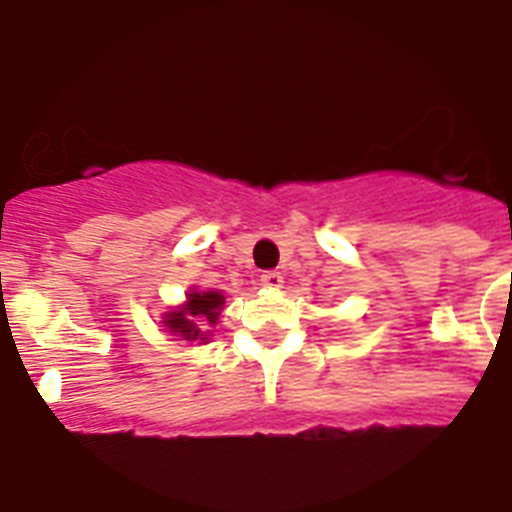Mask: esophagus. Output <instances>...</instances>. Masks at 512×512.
<instances>
[{
    "instance_id": "obj_1",
    "label": "esophagus",
    "mask_w": 512,
    "mask_h": 512,
    "mask_svg": "<svg viewBox=\"0 0 512 512\" xmlns=\"http://www.w3.org/2000/svg\"><path fill=\"white\" fill-rule=\"evenodd\" d=\"M261 284H264L266 289H282L284 277L279 271H266V274H261Z\"/></svg>"
}]
</instances>
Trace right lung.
Instances as JSON below:
<instances>
[{
  "instance_id": "add662e5",
  "label": "right lung",
  "mask_w": 512,
  "mask_h": 512,
  "mask_svg": "<svg viewBox=\"0 0 512 512\" xmlns=\"http://www.w3.org/2000/svg\"><path fill=\"white\" fill-rule=\"evenodd\" d=\"M223 307L225 295L220 289H189L187 300L164 312L161 323L171 341L210 343L212 328L220 320Z\"/></svg>"
}]
</instances>
